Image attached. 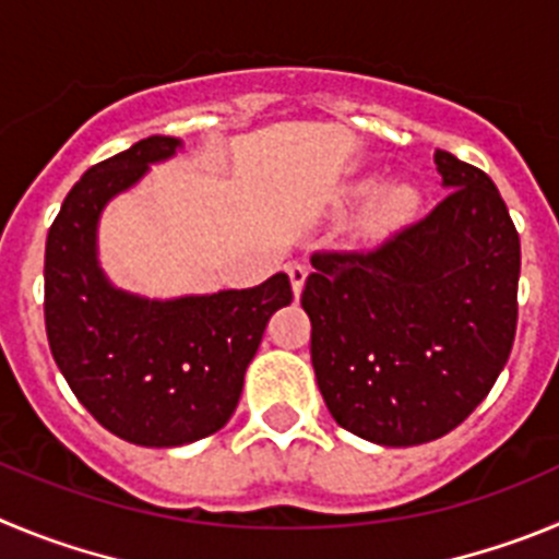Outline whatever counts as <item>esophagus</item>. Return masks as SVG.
Here are the masks:
<instances>
[{"instance_id":"34e87169","label":"esophagus","mask_w":559,"mask_h":559,"mask_svg":"<svg viewBox=\"0 0 559 559\" xmlns=\"http://www.w3.org/2000/svg\"><path fill=\"white\" fill-rule=\"evenodd\" d=\"M286 273H289L292 292H295V295H300V292H304L306 278H309V267H306V264H289V267H286Z\"/></svg>"}]
</instances>
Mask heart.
<instances>
[{
	"label": "heart",
	"mask_w": 559,
	"mask_h": 559,
	"mask_svg": "<svg viewBox=\"0 0 559 559\" xmlns=\"http://www.w3.org/2000/svg\"><path fill=\"white\" fill-rule=\"evenodd\" d=\"M373 186V180H365V183L356 186V194H367ZM417 205H420V194H417L415 186L390 183L376 194L373 205L367 211V228L373 230V234H386L392 228H401L404 223H409Z\"/></svg>",
	"instance_id": "1"
}]
</instances>
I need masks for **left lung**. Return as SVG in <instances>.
<instances>
[{
  "label": "left lung",
  "instance_id": "1",
  "mask_svg": "<svg viewBox=\"0 0 559 559\" xmlns=\"http://www.w3.org/2000/svg\"><path fill=\"white\" fill-rule=\"evenodd\" d=\"M449 198L373 250L311 255L300 306L331 417L390 449L449 435L492 390L518 323L521 239L481 169L437 150Z\"/></svg>",
  "mask_w": 559,
  "mask_h": 559
}]
</instances>
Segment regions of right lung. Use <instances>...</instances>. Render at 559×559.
<instances>
[{
	"instance_id": "right-lung-1",
	"label": "right lung",
	"mask_w": 559,
	"mask_h": 559,
	"mask_svg": "<svg viewBox=\"0 0 559 559\" xmlns=\"http://www.w3.org/2000/svg\"><path fill=\"white\" fill-rule=\"evenodd\" d=\"M178 147L173 135H150L88 169L60 205L44 255L55 365L97 424L147 449L186 445L228 424L270 317L292 304L284 273L253 289L175 300L139 298L105 278L99 214Z\"/></svg>"
}]
</instances>
